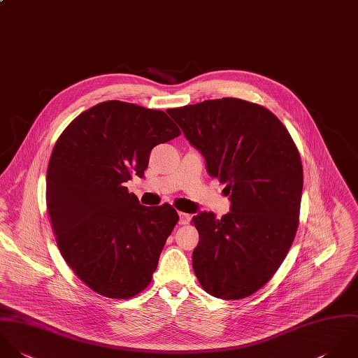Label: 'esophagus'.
<instances>
[{
	"label": "esophagus",
	"instance_id": "esophagus-1",
	"mask_svg": "<svg viewBox=\"0 0 358 358\" xmlns=\"http://www.w3.org/2000/svg\"><path fill=\"white\" fill-rule=\"evenodd\" d=\"M180 215V224H182V225H185V224H189V221H191V215H188V213H178Z\"/></svg>",
	"mask_w": 358,
	"mask_h": 358
}]
</instances>
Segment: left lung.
<instances>
[{"mask_svg":"<svg viewBox=\"0 0 358 358\" xmlns=\"http://www.w3.org/2000/svg\"><path fill=\"white\" fill-rule=\"evenodd\" d=\"M185 138L225 182L231 209L192 217L199 243L192 267L202 287L235 300L266 285L293 242L303 189L299 150L268 109L239 98L169 109Z\"/></svg>","mask_w":358,"mask_h":358,"instance_id":"left-lung-1","label":"left lung"}]
</instances>
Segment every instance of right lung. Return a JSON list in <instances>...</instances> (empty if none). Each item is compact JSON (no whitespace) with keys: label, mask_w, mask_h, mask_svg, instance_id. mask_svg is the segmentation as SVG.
Returning a JSON list of instances; mask_svg holds the SVG:
<instances>
[{"label":"right lung","mask_w":358,"mask_h":358,"mask_svg":"<svg viewBox=\"0 0 358 358\" xmlns=\"http://www.w3.org/2000/svg\"><path fill=\"white\" fill-rule=\"evenodd\" d=\"M181 134L162 110L106 101L78 115L51 153L47 209L74 274L112 299L138 294L178 221L169 206H143L124 184L143 177L157 143Z\"/></svg>","instance_id":"add662e5"}]
</instances>
